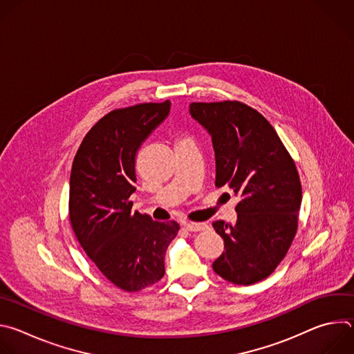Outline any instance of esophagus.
Here are the masks:
<instances>
[{
    "label": "esophagus",
    "mask_w": 354,
    "mask_h": 354,
    "mask_svg": "<svg viewBox=\"0 0 354 354\" xmlns=\"http://www.w3.org/2000/svg\"><path fill=\"white\" fill-rule=\"evenodd\" d=\"M185 230L190 231V232H197V231H203L207 228V225L205 223H183Z\"/></svg>",
    "instance_id": "34e87169"
}]
</instances>
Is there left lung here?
Returning <instances> with one entry per match:
<instances>
[{"label": "left lung", "instance_id": "8db88e82", "mask_svg": "<svg viewBox=\"0 0 354 354\" xmlns=\"http://www.w3.org/2000/svg\"><path fill=\"white\" fill-rule=\"evenodd\" d=\"M190 116L212 137L216 186L241 197L236 223L216 221L224 252L213 270L235 284L266 279L294 239L301 183L294 161L273 126L255 109L236 102H193Z\"/></svg>", "mask_w": 354, "mask_h": 354}]
</instances>
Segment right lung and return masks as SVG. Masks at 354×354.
Masks as SVG:
<instances>
[{
    "label": "right lung",
    "mask_w": 354,
    "mask_h": 354,
    "mask_svg": "<svg viewBox=\"0 0 354 354\" xmlns=\"http://www.w3.org/2000/svg\"><path fill=\"white\" fill-rule=\"evenodd\" d=\"M171 102L140 104L100 119L84 137L70 176V221L85 254L124 291L162 279L165 252L179 231L131 212L136 157L141 144L169 115Z\"/></svg>",
    "instance_id": "right-lung-1"
}]
</instances>
